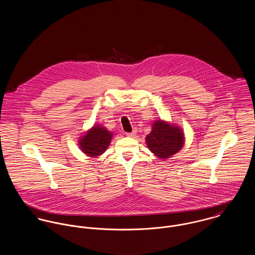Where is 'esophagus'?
Masks as SVG:
<instances>
[{"instance_id":"1","label":"esophagus","mask_w":255,"mask_h":255,"mask_svg":"<svg viewBox=\"0 0 255 255\" xmlns=\"http://www.w3.org/2000/svg\"><path fill=\"white\" fill-rule=\"evenodd\" d=\"M135 134H136V130H132L131 132H128V133H127V136H128V137H133Z\"/></svg>"}]
</instances>
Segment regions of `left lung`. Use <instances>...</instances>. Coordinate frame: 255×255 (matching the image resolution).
Masks as SVG:
<instances>
[{
    "mask_svg": "<svg viewBox=\"0 0 255 255\" xmlns=\"http://www.w3.org/2000/svg\"><path fill=\"white\" fill-rule=\"evenodd\" d=\"M185 137L182 128L164 120H155L151 131L145 137L148 149L159 159H168L184 145Z\"/></svg>",
    "mask_w": 255,
    "mask_h": 255,
    "instance_id": "obj_1",
    "label": "left lung"
}]
</instances>
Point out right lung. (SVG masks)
<instances>
[{
    "mask_svg": "<svg viewBox=\"0 0 255 255\" xmlns=\"http://www.w3.org/2000/svg\"><path fill=\"white\" fill-rule=\"evenodd\" d=\"M112 131L101 124H95L87 129L77 140L78 147L88 157L96 158L101 156L109 147L113 138Z\"/></svg>",
    "mask_w": 255,
    "mask_h": 255,
    "instance_id": "1",
    "label": "right lung"
}]
</instances>
